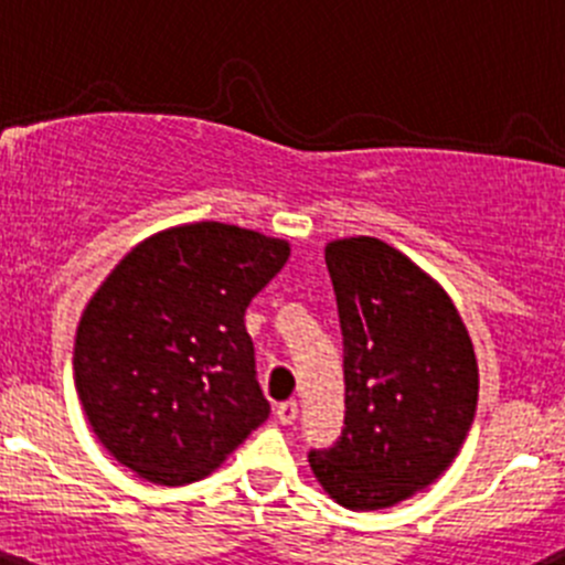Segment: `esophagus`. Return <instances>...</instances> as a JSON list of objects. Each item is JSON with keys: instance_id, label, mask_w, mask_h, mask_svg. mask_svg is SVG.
<instances>
[{"instance_id": "1", "label": "esophagus", "mask_w": 565, "mask_h": 565, "mask_svg": "<svg viewBox=\"0 0 565 565\" xmlns=\"http://www.w3.org/2000/svg\"><path fill=\"white\" fill-rule=\"evenodd\" d=\"M276 416L281 425H292L298 419V403L295 399H284V403L276 405Z\"/></svg>"}]
</instances>
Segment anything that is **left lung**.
<instances>
[{"label": "left lung", "mask_w": 565, "mask_h": 565, "mask_svg": "<svg viewBox=\"0 0 565 565\" xmlns=\"http://www.w3.org/2000/svg\"><path fill=\"white\" fill-rule=\"evenodd\" d=\"M342 328L344 428L309 452L339 505L381 511L434 483L478 408V361L445 289L375 237L328 243Z\"/></svg>", "instance_id": "obj_1"}]
</instances>
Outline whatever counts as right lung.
<instances>
[{
	"mask_svg": "<svg viewBox=\"0 0 565 565\" xmlns=\"http://www.w3.org/2000/svg\"><path fill=\"white\" fill-rule=\"evenodd\" d=\"M287 256L284 239L206 221L120 259L74 344L82 408L113 458L151 483H193L270 416L243 317Z\"/></svg>",
	"mask_w": 565,
	"mask_h": 565,
	"instance_id": "right-lung-1",
	"label": "right lung"
}]
</instances>
